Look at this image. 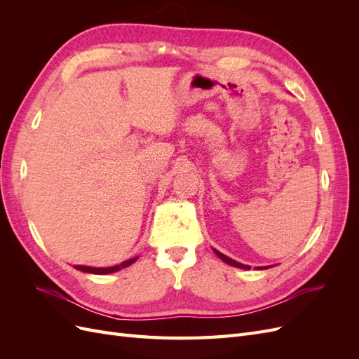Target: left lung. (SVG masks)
Wrapping results in <instances>:
<instances>
[{
	"label": "left lung",
	"instance_id": "8db88e82",
	"mask_svg": "<svg viewBox=\"0 0 359 359\" xmlns=\"http://www.w3.org/2000/svg\"><path fill=\"white\" fill-rule=\"evenodd\" d=\"M215 252V255L219 256L223 262H226V264H229V265H232V266H236V268H243V269H250V266L248 265H243V264H240V262H236V260H233V259H231V257H227V256H224L223 253H220V252H217V250H214Z\"/></svg>",
	"mask_w": 359,
	"mask_h": 359
}]
</instances>
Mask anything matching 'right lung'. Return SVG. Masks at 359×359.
I'll return each instance as SVG.
<instances>
[{"instance_id":"add662e5","label":"right lung","mask_w":359,"mask_h":359,"mask_svg":"<svg viewBox=\"0 0 359 359\" xmlns=\"http://www.w3.org/2000/svg\"><path fill=\"white\" fill-rule=\"evenodd\" d=\"M136 259L137 257L128 259V260H126V262H123V264L115 265V266H109V268H91V266H83V265H76L74 268L79 269V271H83V273H91V274H111V273H115V271H119L121 268H126L128 265H132Z\"/></svg>"}]
</instances>
